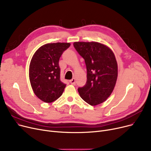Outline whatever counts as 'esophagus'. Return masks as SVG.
Segmentation results:
<instances>
[{
    "label": "esophagus",
    "instance_id": "34e87169",
    "mask_svg": "<svg viewBox=\"0 0 151 151\" xmlns=\"http://www.w3.org/2000/svg\"><path fill=\"white\" fill-rule=\"evenodd\" d=\"M75 78H72V79L70 81V83L71 84H73V85H75L76 84V81H75Z\"/></svg>",
    "mask_w": 151,
    "mask_h": 151
}]
</instances>
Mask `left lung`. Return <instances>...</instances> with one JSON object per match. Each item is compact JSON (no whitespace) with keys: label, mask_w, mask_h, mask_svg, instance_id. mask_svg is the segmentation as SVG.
I'll use <instances>...</instances> for the list:
<instances>
[{"label":"left lung","mask_w":151,"mask_h":151,"mask_svg":"<svg viewBox=\"0 0 151 151\" xmlns=\"http://www.w3.org/2000/svg\"><path fill=\"white\" fill-rule=\"evenodd\" d=\"M76 51L84 59L87 81L78 91L81 97L91 106L107 100L115 88L118 66L115 55L109 47L97 42H75Z\"/></svg>","instance_id":"obj_1"}]
</instances>
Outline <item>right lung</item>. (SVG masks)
I'll return each mask as SVG.
<instances>
[{
	"label": "right lung",
	"mask_w": 151,
	"mask_h": 151,
	"mask_svg": "<svg viewBox=\"0 0 151 151\" xmlns=\"http://www.w3.org/2000/svg\"><path fill=\"white\" fill-rule=\"evenodd\" d=\"M70 46V44L66 42L46 44L39 47L31 58L29 69L31 87L36 96L44 102L57 100L66 86L60 79L58 62Z\"/></svg>",
	"instance_id": "add662e5"
}]
</instances>
